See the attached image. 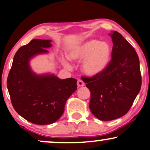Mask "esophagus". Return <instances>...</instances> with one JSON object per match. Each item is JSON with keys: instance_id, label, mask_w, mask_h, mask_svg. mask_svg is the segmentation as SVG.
I'll list each match as a JSON object with an SVG mask.
<instances>
[{"instance_id": "1", "label": "esophagus", "mask_w": 150, "mask_h": 150, "mask_svg": "<svg viewBox=\"0 0 150 150\" xmlns=\"http://www.w3.org/2000/svg\"><path fill=\"white\" fill-rule=\"evenodd\" d=\"M84 85H85L84 82H83V81L81 80V79H78V80H77V86H78L79 87L83 86Z\"/></svg>"}]
</instances>
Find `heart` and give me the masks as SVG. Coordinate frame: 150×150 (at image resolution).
<instances>
[{
    "label": "heart",
    "mask_w": 150,
    "mask_h": 150,
    "mask_svg": "<svg viewBox=\"0 0 150 150\" xmlns=\"http://www.w3.org/2000/svg\"><path fill=\"white\" fill-rule=\"evenodd\" d=\"M112 55V47L106 41L90 39L75 45L67 52V58L73 62H79L81 71L86 75L93 77L104 71L108 66ZM63 66L67 69L71 64L66 60H62Z\"/></svg>",
    "instance_id": "heart-1"
}]
</instances>
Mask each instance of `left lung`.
<instances>
[{"instance_id":"1","label":"left lung","mask_w":150,"mask_h":150,"mask_svg":"<svg viewBox=\"0 0 150 150\" xmlns=\"http://www.w3.org/2000/svg\"><path fill=\"white\" fill-rule=\"evenodd\" d=\"M112 40V59L102 73L91 78L82 77L91 92L89 107L101 121L125 115L140 91V62L132 46L119 32L109 33Z\"/></svg>"}]
</instances>
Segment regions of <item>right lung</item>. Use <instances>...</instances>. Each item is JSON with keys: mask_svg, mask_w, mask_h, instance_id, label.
Masks as SVG:
<instances>
[{"mask_svg": "<svg viewBox=\"0 0 150 150\" xmlns=\"http://www.w3.org/2000/svg\"><path fill=\"white\" fill-rule=\"evenodd\" d=\"M51 40H32L18 50L7 86L13 108L26 120L37 125L55 123L64 111L67 99L77 90V79H61L54 74H37L30 61L49 53Z\"/></svg>", "mask_w": 150, "mask_h": 150, "instance_id": "obj_1", "label": "right lung"}]
</instances>
